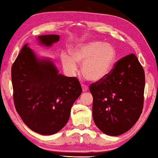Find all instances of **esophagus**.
Segmentation results:
<instances>
[{
    "instance_id": "obj_1",
    "label": "esophagus",
    "mask_w": 158,
    "mask_h": 158,
    "mask_svg": "<svg viewBox=\"0 0 158 158\" xmlns=\"http://www.w3.org/2000/svg\"><path fill=\"white\" fill-rule=\"evenodd\" d=\"M82 88H83V92H86L87 90H88V87H87L86 85H82Z\"/></svg>"
}]
</instances>
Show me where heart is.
I'll use <instances>...</instances> for the list:
<instances>
[{
  "label": "heart",
  "mask_w": 158,
  "mask_h": 158,
  "mask_svg": "<svg viewBox=\"0 0 158 158\" xmlns=\"http://www.w3.org/2000/svg\"><path fill=\"white\" fill-rule=\"evenodd\" d=\"M115 48L109 43L92 41L75 46L71 56H61L63 67L68 74L73 75L77 70V63H82L81 71L92 82L102 81L109 75L115 60Z\"/></svg>",
  "instance_id": "b5f03b06"
}]
</instances>
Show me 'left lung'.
<instances>
[{"label":"left lung","mask_w":158,"mask_h":158,"mask_svg":"<svg viewBox=\"0 0 158 158\" xmlns=\"http://www.w3.org/2000/svg\"><path fill=\"white\" fill-rule=\"evenodd\" d=\"M145 84V72L134 54L121 58L106 78L91 84L96 126L110 136L128 131L143 111Z\"/></svg>","instance_id":"obj_1"}]
</instances>
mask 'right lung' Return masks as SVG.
I'll return each mask as SVG.
<instances>
[{
	"instance_id": "obj_1",
	"label": "right lung",
	"mask_w": 158,
	"mask_h": 158,
	"mask_svg": "<svg viewBox=\"0 0 158 158\" xmlns=\"http://www.w3.org/2000/svg\"><path fill=\"white\" fill-rule=\"evenodd\" d=\"M60 35L36 38L41 46L51 48ZM13 100L17 113L33 131L44 135L56 133L69 120L71 107L82 88L78 80L59 73L51 58L38 56L28 43L11 68Z\"/></svg>"
}]
</instances>
